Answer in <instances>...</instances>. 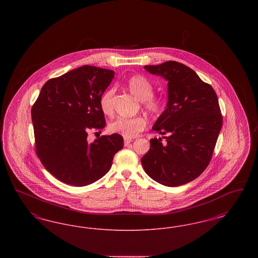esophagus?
<instances>
[{"label":"esophagus","instance_id":"1","mask_svg":"<svg viewBox=\"0 0 258 258\" xmlns=\"http://www.w3.org/2000/svg\"><path fill=\"white\" fill-rule=\"evenodd\" d=\"M133 142V139H128V138H125L124 139V146H127L130 143Z\"/></svg>","mask_w":258,"mask_h":258}]
</instances>
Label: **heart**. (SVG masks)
I'll list each match as a JSON object with an SVG mask.
<instances>
[{
  "instance_id": "obj_1",
  "label": "heart",
  "mask_w": 258,
  "mask_h": 258,
  "mask_svg": "<svg viewBox=\"0 0 258 258\" xmlns=\"http://www.w3.org/2000/svg\"><path fill=\"white\" fill-rule=\"evenodd\" d=\"M125 86L131 94L140 101H143L145 109L157 115L161 109V101L154 98V87L146 77L142 75H134L126 80ZM114 90L108 89L104 91L99 98V107L103 114L110 116L113 114L112 98ZM146 121L141 117L135 118H118L109 123V131L113 134L122 135L125 138H134L144 130Z\"/></svg>"
}]
</instances>
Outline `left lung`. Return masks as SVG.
<instances>
[{"mask_svg": "<svg viewBox=\"0 0 258 258\" xmlns=\"http://www.w3.org/2000/svg\"><path fill=\"white\" fill-rule=\"evenodd\" d=\"M144 69L168 83L166 108L152 127L165 142L160 137L150 139V150L141 163L148 175L163 185L189 183L208 166L221 132L217 94L196 72L178 61Z\"/></svg>", "mask_w": 258, "mask_h": 258, "instance_id": "left-lung-1", "label": "left lung"}]
</instances>
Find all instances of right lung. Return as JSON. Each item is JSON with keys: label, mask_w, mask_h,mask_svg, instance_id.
<instances>
[{"label": "right lung", "mask_w": 258, "mask_h": 258, "mask_svg": "<svg viewBox=\"0 0 258 258\" xmlns=\"http://www.w3.org/2000/svg\"><path fill=\"white\" fill-rule=\"evenodd\" d=\"M113 78L110 70L77 68L48 80L32 108L37 157L64 184L84 186L97 182L123 149V136L117 134L92 143L87 139L90 130L105 126L99 98Z\"/></svg>", "instance_id": "1"}]
</instances>
